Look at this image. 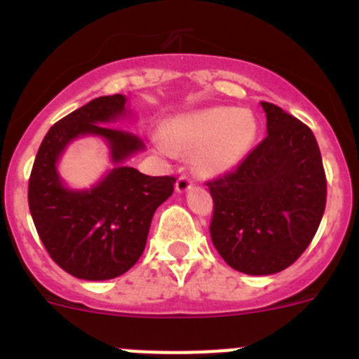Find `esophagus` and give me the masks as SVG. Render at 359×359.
Returning a JSON list of instances; mask_svg holds the SVG:
<instances>
[{"label":"esophagus","mask_w":359,"mask_h":359,"mask_svg":"<svg viewBox=\"0 0 359 359\" xmlns=\"http://www.w3.org/2000/svg\"><path fill=\"white\" fill-rule=\"evenodd\" d=\"M192 177L187 176V174H183V176L177 177V182H176V190L177 192H187V190L192 187Z\"/></svg>","instance_id":"34e87169"}]
</instances>
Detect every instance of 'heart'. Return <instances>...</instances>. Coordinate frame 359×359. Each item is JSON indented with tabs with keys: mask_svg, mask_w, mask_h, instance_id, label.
Listing matches in <instances>:
<instances>
[{
	"mask_svg": "<svg viewBox=\"0 0 359 359\" xmlns=\"http://www.w3.org/2000/svg\"><path fill=\"white\" fill-rule=\"evenodd\" d=\"M257 136V120L248 109L208 107L174 118L163 149L194 154L203 176H219L243 161Z\"/></svg>",
	"mask_w": 359,
	"mask_h": 359,
	"instance_id": "1",
	"label": "heart"
}]
</instances>
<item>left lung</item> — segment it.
<instances>
[{
	"instance_id": "1",
	"label": "left lung",
	"mask_w": 359,
	"mask_h": 359,
	"mask_svg": "<svg viewBox=\"0 0 359 359\" xmlns=\"http://www.w3.org/2000/svg\"><path fill=\"white\" fill-rule=\"evenodd\" d=\"M261 104L268 136L236 170L207 182L212 243L230 268L248 275L290 268L315 237L327 201L313 131L275 104Z\"/></svg>"
}]
</instances>
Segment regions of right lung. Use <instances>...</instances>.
<instances>
[{
  "label": "right lung",
  "instance_id": "obj_1",
  "mask_svg": "<svg viewBox=\"0 0 359 359\" xmlns=\"http://www.w3.org/2000/svg\"><path fill=\"white\" fill-rule=\"evenodd\" d=\"M126 97H98L55 122L37 151L28 180V207L41 243L59 268L84 280L120 277L138 262L152 215L172 194L174 176H147L122 167L144 142L131 131L111 128L126 113ZM79 134L110 142L117 167L91 191L62 187L55 163Z\"/></svg>",
  "mask_w": 359,
  "mask_h": 359
}]
</instances>
